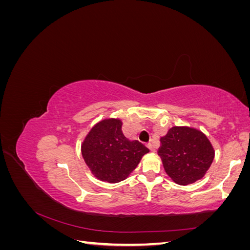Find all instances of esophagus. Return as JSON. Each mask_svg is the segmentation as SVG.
Returning <instances> with one entry per match:
<instances>
[{"label": "esophagus", "mask_w": 250, "mask_h": 250, "mask_svg": "<svg viewBox=\"0 0 250 250\" xmlns=\"http://www.w3.org/2000/svg\"><path fill=\"white\" fill-rule=\"evenodd\" d=\"M147 147L150 151H152V152H154L155 151V146L153 145V144H147Z\"/></svg>", "instance_id": "obj_1"}]
</instances>
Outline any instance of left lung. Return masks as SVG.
I'll list each match as a JSON object with an SVG mask.
<instances>
[{"instance_id": "obj_1", "label": "left lung", "mask_w": 250, "mask_h": 250, "mask_svg": "<svg viewBox=\"0 0 250 250\" xmlns=\"http://www.w3.org/2000/svg\"><path fill=\"white\" fill-rule=\"evenodd\" d=\"M166 173L176 184L186 186L203 177L214 160V149L199 130L172 127L161 138L157 150Z\"/></svg>"}]
</instances>
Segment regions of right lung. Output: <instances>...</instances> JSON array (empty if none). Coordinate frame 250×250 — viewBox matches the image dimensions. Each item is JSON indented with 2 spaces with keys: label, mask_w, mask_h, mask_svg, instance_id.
Segmentation results:
<instances>
[{
  "label": "right lung",
  "mask_w": 250,
  "mask_h": 250,
  "mask_svg": "<svg viewBox=\"0 0 250 250\" xmlns=\"http://www.w3.org/2000/svg\"><path fill=\"white\" fill-rule=\"evenodd\" d=\"M120 120H104L95 125L82 144V156L94 175L107 183L124 180L137 168L149 149L139 141H129Z\"/></svg>",
  "instance_id": "1"
}]
</instances>
